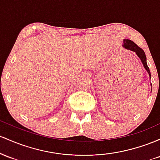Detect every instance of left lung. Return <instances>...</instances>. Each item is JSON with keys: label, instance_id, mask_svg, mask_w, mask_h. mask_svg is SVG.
Listing matches in <instances>:
<instances>
[{"label": "left lung", "instance_id": "left-lung-1", "mask_svg": "<svg viewBox=\"0 0 160 160\" xmlns=\"http://www.w3.org/2000/svg\"><path fill=\"white\" fill-rule=\"evenodd\" d=\"M122 47L124 48H125V49L134 52V53L137 54V56L139 57L140 60L141 61V62H142L144 69H146L147 72H148L149 77H150V78H151V74H150V69H149L148 64H147V57H146V55H145L144 51H143L141 48H139V47H138L137 44L134 42V41L128 40V39H124ZM151 91H152V88H151Z\"/></svg>", "mask_w": 160, "mask_h": 160}]
</instances>
